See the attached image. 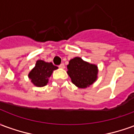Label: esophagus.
I'll return each instance as SVG.
<instances>
[{"label":"esophagus","mask_w":134,"mask_h":134,"mask_svg":"<svg viewBox=\"0 0 134 134\" xmlns=\"http://www.w3.org/2000/svg\"><path fill=\"white\" fill-rule=\"evenodd\" d=\"M59 68H62V69H63V68H64V63H62V64H59Z\"/></svg>","instance_id":"esophagus-1"}]
</instances>
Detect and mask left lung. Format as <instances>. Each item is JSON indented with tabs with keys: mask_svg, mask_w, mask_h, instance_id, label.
I'll return each instance as SVG.
<instances>
[{
	"mask_svg": "<svg viewBox=\"0 0 134 134\" xmlns=\"http://www.w3.org/2000/svg\"><path fill=\"white\" fill-rule=\"evenodd\" d=\"M67 69V74L72 83L80 88L89 87L97 79V66L83 61L80 57L72 59L69 62Z\"/></svg>",
	"mask_w": 134,
	"mask_h": 134,
	"instance_id": "8db88e82",
	"label": "left lung"
}]
</instances>
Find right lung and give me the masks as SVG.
<instances>
[{"label": "right lung", "instance_id": "right-lung-1", "mask_svg": "<svg viewBox=\"0 0 134 134\" xmlns=\"http://www.w3.org/2000/svg\"><path fill=\"white\" fill-rule=\"evenodd\" d=\"M58 67L54 66L52 62H46L43 60H38L35 67L29 74V77L33 84L37 87L45 86L48 82V78L52 74L53 70Z\"/></svg>", "mask_w": 134, "mask_h": 134}]
</instances>
